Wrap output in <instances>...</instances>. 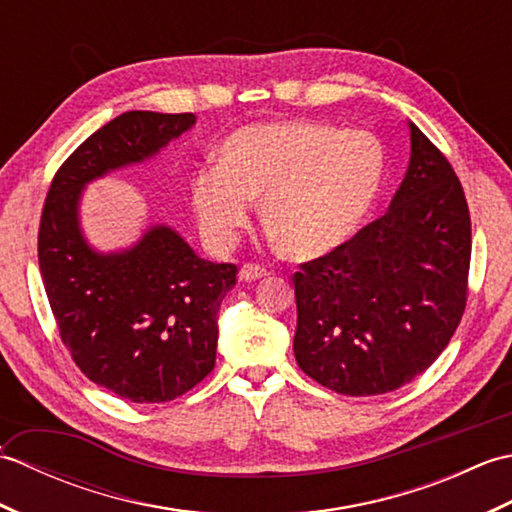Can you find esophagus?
Here are the masks:
<instances>
[{"mask_svg":"<svg viewBox=\"0 0 512 512\" xmlns=\"http://www.w3.org/2000/svg\"><path fill=\"white\" fill-rule=\"evenodd\" d=\"M268 275V270L259 264H244L239 268V281H255Z\"/></svg>","mask_w":512,"mask_h":512,"instance_id":"esophagus-1","label":"esophagus"}]
</instances>
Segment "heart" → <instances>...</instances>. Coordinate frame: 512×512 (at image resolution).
<instances>
[{
  "mask_svg": "<svg viewBox=\"0 0 512 512\" xmlns=\"http://www.w3.org/2000/svg\"><path fill=\"white\" fill-rule=\"evenodd\" d=\"M385 173L383 147L369 132L319 121L239 127L217 151V167L191 180V206L213 248L228 250L259 200L264 228L292 259L332 253L363 224Z\"/></svg>",
  "mask_w": 512,
  "mask_h": 512,
  "instance_id": "1",
  "label": "heart"
}]
</instances>
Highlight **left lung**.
Wrapping results in <instances>:
<instances>
[{"label":"left lung","mask_w":512,"mask_h":512,"mask_svg":"<svg viewBox=\"0 0 512 512\" xmlns=\"http://www.w3.org/2000/svg\"><path fill=\"white\" fill-rule=\"evenodd\" d=\"M409 129L411 162L389 211L292 275L297 363L336 394L411 383L449 345L469 299L464 189L447 156Z\"/></svg>","instance_id":"8db88e82"}]
</instances>
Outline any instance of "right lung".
<instances>
[{
	"label": "right lung",
	"instance_id": "right-lung-1",
	"mask_svg": "<svg viewBox=\"0 0 512 512\" xmlns=\"http://www.w3.org/2000/svg\"><path fill=\"white\" fill-rule=\"evenodd\" d=\"M195 123L193 114L125 112L76 147L54 173L39 220V270L59 336L92 383L129 402H167L211 374L217 310L237 266L198 257L156 226L121 255L83 242L85 182L138 162Z\"/></svg>",
	"mask_w": 512,
	"mask_h": 512
}]
</instances>
